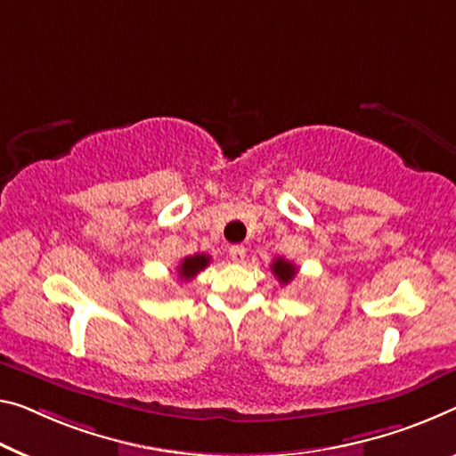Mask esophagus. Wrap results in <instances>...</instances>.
I'll use <instances>...</instances> for the list:
<instances>
[{"mask_svg": "<svg viewBox=\"0 0 456 456\" xmlns=\"http://www.w3.org/2000/svg\"><path fill=\"white\" fill-rule=\"evenodd\" d=\"M230 258L234 263H242L247 258V248L240 247V244H234V247H230Z\"/></svg>", "mask_w": 456, "mask_h": 456, "instance_id": "esophagus-1", "label": "esophagus"}]
</instances>
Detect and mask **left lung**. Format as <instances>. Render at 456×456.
<instances>
[{
	"instance_id": "1",
	"label": "left lung",
	"mask_w": 456,
	"mask_h": 456,
	"mask_svg": "<svg viewBox=\"0 0 456 456\" xmlns=\"http://www.w3.org/2000/svg\"><path fill=\"white\" fill-rule=\"evenodd\" d=\"M271 271H273V275H275L283 285L289 283L291 279L296 277V273H297L296 265L289 263V261H285V258H281V256H277L275 261H273Z\"/></svg>"
}]
</instances>
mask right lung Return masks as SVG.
Returning a JSON list of instances; mask_svg holds the SVG:
<instances>
[{"mask_svg":"<svg viewBox=\"0 0 456 456\" xmlns=\"http://www.w3.org/2000/svg\"><path fill=\"white\" fill-rule=\"evenodd\" d=\"M209 265V255H193V256H185L183 261H181V265L177 267L179 271V277L185 279V281H189V279H193L195 275H198L200 271H204Z\"/></svg>","mask_w":456,"mask_h":456,"instance_id":"obj_1","label":"right lung"}]
</instances>
